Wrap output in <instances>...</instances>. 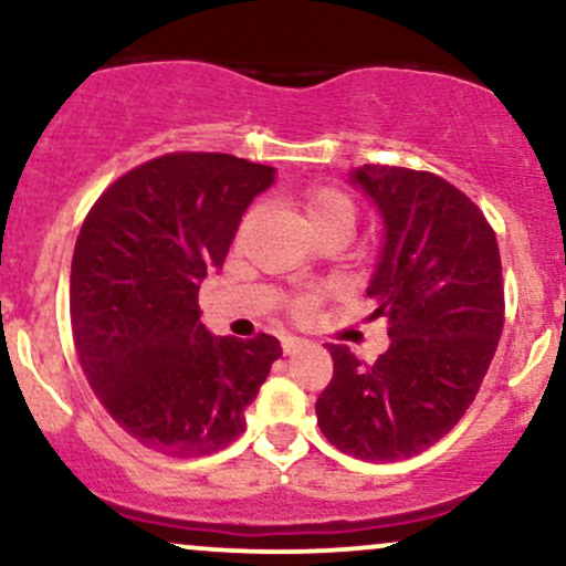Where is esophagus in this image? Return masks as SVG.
<instances>
[{
    "label": "esophagus",
    "instance_id": "obj_1",
    "mask_svg": "<svg viewBox=\"0 0 566 566\" xmlns=\"http://www.w3.org/2000/svg\"><path fill=\"white\" fill-rule=\"evenodd\" d=\"M303 343H305L303 337H295V335H284V337H282V350H284V354H295V350L301 348Z\"/></svg>",
    "mask_w": 566,
    "mask_h": 566
}]
</instances>
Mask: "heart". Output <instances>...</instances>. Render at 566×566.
Listing matches in <instances>:
<instances>
[{
    "label": "heart",
    "mask_w": 566,
    "mask_h": 566,
    "mask_svg": "<svg viewBox=\"0 0 566 566\" xmlns=\"http://www.w3.org/2000/svg\"><path fill=\"white\" fill-rule=\"evenodd\" d=\"M301 212L308 231L322 233L329 229H340L350 233L356 223V205L346 191H340L337 186L329 184H316L308 186L301 197ZM295 314H311L316 308V295H301L292 303Z\"/></svg>",
    "instance_id": "heart-1"
}]
</instances>
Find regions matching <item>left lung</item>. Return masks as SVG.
Returning <instances> with one entry per match:
<instances>
[{
	"label": "left lung",
	"instance_id": "1",
	"mask_svg": "<svg viewBox=\"0 0 566 566\" xmlns=\"http://www.w3.org/2000/svg\"><path fill=\"white\" fill-rule=\"evenodd\" d=\"M386 220L367 297L391 346L367 365L329 343L333 380L316 423L333 447L373 463L407 460L450 433L476 399L505 319L490 220L433 172L365 165L354 172Z\"/></svg>",
	"mask_w": 566,
	"mask_h": 566
}]
</instances>
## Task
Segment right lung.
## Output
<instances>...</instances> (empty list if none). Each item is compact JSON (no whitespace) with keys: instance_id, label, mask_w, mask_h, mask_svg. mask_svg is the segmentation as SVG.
I'll list each match as a JSON object with an SVG mask.
<instances>
[{"instance_id":"right-lung-1","label":"right lung","mask_w":566,"mask_h":566,"mask_svg":"<svg viewBox=\"0 0 566 566\" xmlns=\"http://www.w3.org/2000/svg\"><path fill=\"white\" fill-rule=\"evenodd\" d=\"M274 167L172 151L116 178L84 218L71 261V333L106 412L135 441L201 458L244 431L282 356L274 335L216 337L199 284L229 255L242 212Z\"/></svg>"}]
</instances>
